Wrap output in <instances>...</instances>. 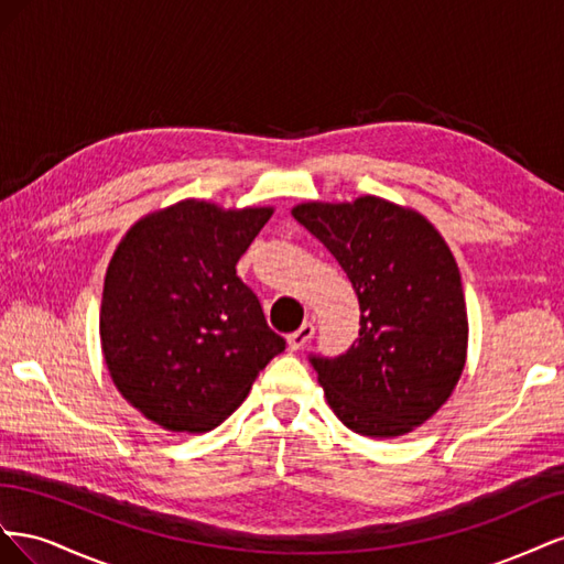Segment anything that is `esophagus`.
<instances>
[{"label": "esophagus", "mask_w": 564, "mask_h": 564, "mask_svg": "<svg viewBox=\"0 0 564 564\" xmlns=\"http://www.w3.org/2000/svg\"><path fill=\"white\" fill-rule=\"evenodd\" d=\"M313 334H315V324L313 322H303L294 334H289V348L301 350L313 338Z\"/></svg>", "instance_id": "1"}]
</instances>
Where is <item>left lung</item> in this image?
<instances>
[{
  "label": "left lung",
  "mask_w": 564,
  "mask_h": 564,
  "mask_svg": "<svg viewBox=\"0 0 564 564\" xmlns=\"http://www.w3.org/2000/svg\"><path fill=\"white\" fill-rule=\"evenodd\" d=\"M292 214L360 301V338L336 357L311 355L329 406L360 435L409 433L447 402L466 365V299L447 242L421 214L371 195Z\"/></svg>",
  "instance_id": "1"
}]
</instances>
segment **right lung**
<instances>
[{"mask_svg":"<svg viewBox=\"0 0 564 564\" xmlns=\"http://www.w3.org/2000/svg\"><path fill=\"white\" fill-rule=\"evenodd\" d=\"M270 216L185 199L139 220L112 256L106 365L124 400L166 431L216 429L286 346L235 268Z\"/></svg>","mask_w":564,"mask_h":564,"instance_id":"1","label":"right lung"}]
</instances>
